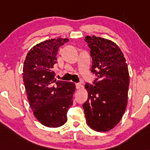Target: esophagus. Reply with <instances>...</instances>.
<instances>
[{"mask_svg":"<svg viewBox=\"0 0 150 150\" xmlns=\"http://www.w3.org/2000/svg\"><path fill=\"white\" fill-rule=\"evenodd\" d=\"M82 87V85L80 83H76V88L77 89H80Z\"/></svg>","mask_w":150,"mask_h":150,"instance_id":"obj_1","label":"esophagus"}]
</instances>
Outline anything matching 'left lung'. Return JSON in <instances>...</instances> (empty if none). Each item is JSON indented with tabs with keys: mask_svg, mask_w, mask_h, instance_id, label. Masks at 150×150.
Returning a JSON list of instances; mask_svg holds the SVG:
<instances>
[{
	"mask_svg": "<svg viewBox=\"0 0 150 150\" xmlns=\"http://www.w3.org/2000/svg\"><path fill=\"white\" fill-rule=\"evenodd\" d=\"M92 59L91 72L97 78L87 83L88 99L82 105L87 125L98 132L114 128L124 114L130 78L128 65L120 48L111 40L87 36Z\"/></svg>",
	"mask_w": 150,
	"mask_h": 150,
	"instance_id": "8db88e82",
	"label": "left lung"
}]
</instances>
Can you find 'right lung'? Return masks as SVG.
Segmentation results:
<instances>
[{"label": "right lung", "instance_id": "add662e5", "mask_svg": "<svg viewBox=\"0 0 150 150\" xmlns=\"http://www.w3.org/2000/svg\"><path fill=\"white\" fill-rule=\"evenodd\" d=\"M68 39H51L30 49L23 65V82L31 109L36 118L49 128H58L67 121L73 105L75 85L56 80L53 68L58 48Z\"/></svg>", "mask_w": 150, "mask_h": 150}]
</instances>
